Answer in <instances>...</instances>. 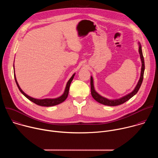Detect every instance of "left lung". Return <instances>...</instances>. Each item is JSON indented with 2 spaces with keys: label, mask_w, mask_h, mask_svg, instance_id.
<instances>
[{
  "label": "left lung",
  "mask_w": 158,
  "mask_h": 158,
  "mask_svg": "<svg viewBox=\"0 0 158 158\" xmlns=\"http://www.w3.org/2000/svg\"><path fill=\"white\" fill-rule=\"evenodd\" d=\"M139 53L140 54V58L141 60V63H142V66H141V76H140V78L139 80L136 85V86L135 87L133 91L129 93L128 94L119 98V99H108L106 98H104L102 96H101L100 94H99L96 91L94 87V82H93V78L92 76H91V95L93 96V98L98 102L106 105V106H118L120 104H122L123 103H124L125 102H126L127 101H128L129 99H130L132 97H133L135 94H136L138 91L141 85V84L143 82V77H144V57L143 55V52H142V48H141V46L140 43L139 42Z\"/></svg>",
  "instance_id": "8db88e82"
}]
</instances>
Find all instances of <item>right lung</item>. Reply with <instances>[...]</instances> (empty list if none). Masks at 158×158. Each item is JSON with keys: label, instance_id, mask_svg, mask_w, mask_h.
Here are the masks:
<instances>
[{"label": "right lung", "instance_id": "right-lung-1", "mask_svg": "<svg viewBox=\"0 0 158 158\" xmlns=\"http://www.w3.org/2000/svg\"><path fill=\"white\" fill-rule=\"evenodd\" d=\"M15 73V71H14ZM75 76V74H74L72 77L70 78V79L67 82L66 86H65V89L64 90V92L63 93V94L62 96H60L59 98H54V99H35L29 96H28L27 94H26L21 89V88L20 87L17 79H16V77L15 75L14 74V78H15V81L16 82V84L19 89V91L21 92V93L23 94L25 97H26L29 100H30L31 101L33 102L34 103L36 104L37 105L40 106H45V107H50V106H56L57 104H59L60 103H62V102H64L66 98L68 96V94H69V87H70V85L71 83L72 82V81L73 80V78Z\"/></svg>", "mask_w": 158, "mask_h": 158}]
</instances>
